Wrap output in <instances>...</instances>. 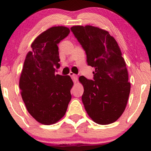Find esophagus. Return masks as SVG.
Wrapping results in <instances>:
<instances>
[{
  "instance_id": "obj_1",
  "label": "esophagus",
  "mask_w": 151,
  "mask_h": 151,
  "mask_svg": "<svg viewBox=\"0 0 151 151\" xmlns=\"http://www.w3.org/2000/svg\"><path fill=\"white\" fill-rule=\"evenodd\" d=\"M69 75L71 76V77H72V79L73 80V81L75 82V83H76V81H77V79H78V76L75 75V74H74L72 72L70 73Z\"/></svg>"
}]
</instances>
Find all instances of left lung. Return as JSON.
<instances>
[{
  "label": "left lung",
  "instance_id": "obj_1",
  "mask_svg": "<svg viewBox=\"0 0 151 151\" xmlns=\"http://www.w3.org/2000/svg\"><path fill=\"white\" fill-rule=\"evenodd\" d=\"M70 30L85 50L88 65L95 69L93 81L79 77L86 111L97 124L112 123L123 113L131 91L118 43L108 31L98 27L74 26Z\"/></svg>",
  "mask_w": 151,
  "mask_h": 151
}]
</instances>
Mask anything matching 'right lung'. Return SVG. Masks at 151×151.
Returning <instances> with one entry per match:
<instances>
[{
    "label": "right lung",
    "instance_id": "add662e5",
    "mask_svg": "<svg viewBox=\"0 0 151 151\" xmlns=\"http://www.w3.org/2000/svg\"><path fill=\"white\" fill-rule=\"evenodd\" d=\"M68 28L53 27L31 45L20 76L19 88L28 112L36 121L55 124L65 116L71 99L73 82L68 75H55L60 67L57 45L67 37Z\"/></svg>",
    "mask_w": 151,
    "mask_h": 151
}]
</instances>
